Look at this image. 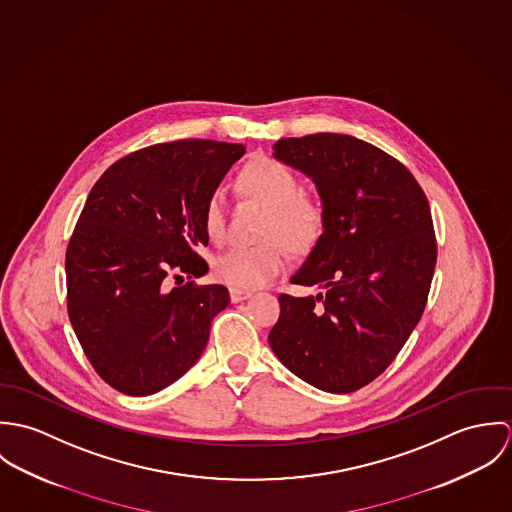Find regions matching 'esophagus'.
<instances>
[{"label": "esophagus", "mask_w": 512, "mask_h": 512, "mask_svg": "<svg viewBox=\"0 0 512 512\" xmlns=\"http://www.w3.org/2000/svg\"><path fill=\"white\" fill-rule=\"evenodd\" d=\"M252 295L250 290H240V288H230V299H232V303H238V301H242V299H248Z\"/></svg>", "instance_id": "esophagus-1"}]
</instances>
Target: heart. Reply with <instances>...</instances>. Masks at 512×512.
<instances>
[{
    "label": "heart",
    "mask_w": 512,
    "mask_h": 512,
    "mask_svg": "<svg viewBox=\"0 0 512 512\" xmlns=\"http://www.w3.org/2000/svg\"><path fill=\"white\" fill-rule=\"evenodd\" d=\"M240 189L264 203L270 215L264 222L260 244H238L215 260V278L240 290L262 288L280 276L290 262L288 250L311 248L325 228V207L315 195L303 193L299 177L288 165L272 157H258L246 163L238 175ZM205 232L213 242L226 236V199L215 189L203 209ZM282 237L281 241L277 238Z\"/></svg>",
    "instance_id": "obj_1"
}]
</instances>
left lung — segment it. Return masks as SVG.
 <instances>
[{
  "label": "left lung",
  "mask_w": 512,
  "mask_h": 512,
  "mask_svg": "<svg viewBox=\"0 0 512 512\" xmlns=\"http://www.w3.org/2000/svg\"><path fill=\"white\" fill-rule=\"evenodd\" d=\"M274 157L315 183L325 228L292 276L319 293L280 295L270 347L311 386L355 392L396 359L424 313L438 258L430 203L398 159L353 136L286 138Z\"/></svg>",
  "instance_id": "obj_1"
}]
</instances>
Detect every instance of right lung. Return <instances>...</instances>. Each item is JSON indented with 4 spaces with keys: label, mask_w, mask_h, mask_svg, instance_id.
Here are the masks:
<instances>
[{
    "label": "right lung",
    "mask_w": 512,
    "mask_h": 512,
    "mask_svg": "<svg viewBox=\"0 0 512 512\" xmlns=\"http://www.w3.org/2000/svg\"><path fill=\"white\" fill-rule=\"evenodd\" d=\"M242 144L179 140L112 163L92 187L67 248V309L98 376L130 396H149L181 378L209 341L228 303L224 286L201 278L209 244L203 209Z\"/></svg>",
    "instance_id": "1"
}]
</instances>
